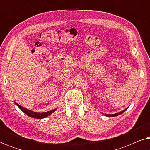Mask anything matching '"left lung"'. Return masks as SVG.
<instances>
[{"instance_id": "left-lung-1", "label": "left lung", "mask_w": 150, "mask_h": 150, "mask_svg": "<svg viewBox=\"0 0 150 150\" xmlns=\"http://www.w3.org/2000/svg\"><path fill=\"white\" fill-rule=\"evenodd\" d=\"M126 110V109H124V110H122V112H118V113H115V114H112V115H107V114H105V115L106 116H108V117H115V116H117V115H120V114H122V113H123V112H124L125 110Z\"/></svg>"}]
</instances>
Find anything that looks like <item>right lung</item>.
Instances as JSON below:
<instances>
[{
	"instance_id": "right-lung-1",
	"label": "right lung",
	"mask_w": 150,
	"mask_h": 150,
	"mask_svg": "<svg viewBox=\"0 0 150 150\" xmlns=\"http://www.w3.org/2000/svg\"><path fill=\"white\" fill-rule=\"evenodd\" d=\"M16 104L24 112V113H26L28 116L31 117L36 118V119H42V118L46 117L47 116H48L49 115L52 114V112H53L55 110H56V109H54V110H50V111L45 112H35L33 111H32V110L27 109V108L22 107V106L19 105V104L17 103H16Z\"/></svg>"
}]
</instances>
